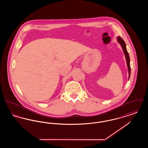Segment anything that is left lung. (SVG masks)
Returning <instances> with one entry per match:
<instances>
[{"label": "left lung", "mask_w": 148, "mask_h": 148, "mask_svg": "<svg viewBox=\"0 0 148 148\" xmlns=\"http://www.w3.org/2000/svg\"><path fill=\"white\" fill-rule=\"evenodd\" d=\"M117 42L119 43L120 45H121L123 51L124 52V56L126 59V62H127V70H128V73H129V79L130 78V57L127 51V47H126V44L124 42V41L120 38L119 36H118L116 38Z\"/></svg>", "instance_id": "obj_1"}]
</instances>
